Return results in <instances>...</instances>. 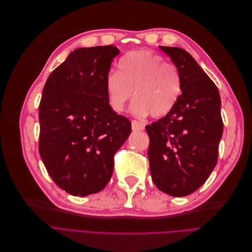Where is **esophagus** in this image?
Listing matches in <instances>:
<instances>
[{"mask_svg": "<svg viewBox=\"0 0 252 252\" xmlns=\"http://www.w3.org/2000/svg\"><path fill=\"white\" fill-rule=\"evenodd\" d=\"M131 128H132L133 131L144 130V129H145V124L141 123V122H139V121L132 120V121H131Z\"/></svg>", "mask_w": 252, "mask_h": 252, "instance_id": "1", "label": "esophagus"}]
</instances>
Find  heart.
I'll list each match as a JSON object with an SVG mask.
<instances>
[{"label":"heart","mask_w":252,"mask_h":252,"mask_svg":"<svg viewBox=\"0 0 252 252\" xmlns=\"http://www.w3.org/2000/svg\"><path fill=\"white\" fill-rule=\"evenodd\" d=\"M106 94L112 110L122 112L133 91L131 112L136 117L163 118L182 94V78L173 64L151 50H136L119 61L118 70L108 73Z\"/></svg>","instance_id":"b5f03b06"}]
</instances>
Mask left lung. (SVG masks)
Masks as SVG:
<instances>
[{
    "instance_id": "8db88e82",
    "label": "left lung",
    "mask_w": 252,
    "mask_h": 252,
    "mask_svg": "<svg viewBox=\"0 0 252 252\" xmlns=\"http://www.w3.org/2000/svg\"><path fill=\"white\" fill-rule=\"evenodd\" d=\"M159 48L180 71L182 94L170 113L146 126L150 173L161 191L185 196L199 189L217 165L223 134L220 97L190 53Z\"/></svg>"
}]
</instances>
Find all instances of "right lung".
I'll return each mask as SVG.
<instances>
[{
    "label": "right lung",
    "mask_w": 252,
    "mask_h": 252,
    "mask_svg": "<svg viewBox=\"0 0 252 252\" xmlns=\"http://www.w3.org/2000/svg\"><path fill=\"white\" fill-rule=\"evenodd\" d=\"M120 50L78 48L48 77L39 106V152L53 182L72 195L101 191L131 122L110 107L105 81Z\"/></svg>",
    "instance_id": "right-lung-1"
}]
</instances>
